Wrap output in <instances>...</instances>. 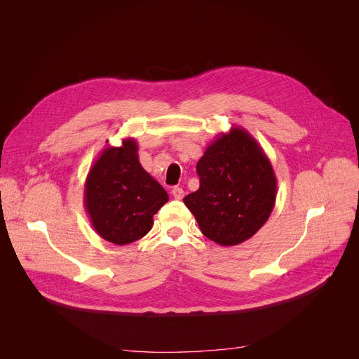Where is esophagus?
<instances>
[{"label":"esophagus","instance_id":"obj_1","mask_svg":"<svg viewBox=\"0 0 359 359\" xmlns=\"http://www.w3.org/2000/svg\"><path fill=\"white\" fill-rule=\"evenodd\" d=\"M172 196L177 201H181L184 198V190L181 187H173L172 189Z\"/></svg>","mask_w":359,"mask_h":359}]
</instances>
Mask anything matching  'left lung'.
I'll list each match as a JSON object with an SVG mask.
<instances>
[{"instance_id":"8db88e82","label":"left lung","mask_w":359,"mask_h":359,"mask_svg":"<svg viewBox=\"0 0 359 359\" xmlns=\"http://www.w3.org/2000/svg\"><path fill=\"white\" fill-rule=\"evenodd\" d=\"M199 189L184 203L202 233L223 247L252 238L269 219L277 198V180L257 140L243 127H232L206 147L198 161Z\"/></svg>"}]
</instances>
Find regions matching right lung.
Instances as JSON below:
<instances>
[{
	"label": "right lung",
	"mask_w": 359,
	"mask_h": 359,
	"mask_svg": "<svg viewBox=\"0 0 359 359\" xmlns=\"http://www.w3.org/2000/svg\"><path fill=\"white\" fill-rule=\"evenodd\" d=\"M168 201L166 190L139 163L133 137L104 148L85 181L83 205L94 231L116 245L145 236Z\"/></svg>",
	"instance_id": "obj_1"
}]
</instances>
